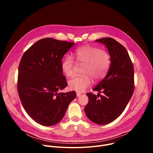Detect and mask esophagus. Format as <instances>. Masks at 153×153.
<instances>
[{
    "label": "esophagus",
    "instance_id": "1",
    "mask_svg": "<svg viewBox=\"0 0 153 153\" xmlns=\"http://www.w3.org/2000/svg\"><path fill=\"white\" fill-rule=\"evenodd\" d=\"M76 95H77V97H80V96H81V93H76Z\"/></svg>",
    "mask_w": 153,
    "mask_h": 153
}]
</instances>
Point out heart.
Masks as SVG:
<instances>
[{
	"label": "heart",
	"instance_id": "obj_1",
	"mask_svg": "<svg viewBox=\"0 0 153 153\" xmlns=\"http://www.w3.org/2000/svg\"><path fill=\"white\" fill-rule=\"evenodd\" d=\"M73 57L78 64L83 65L81 76H74L68 81V86L72 90L83 92L92 84L90 76L95 80L102 79L106 74L111 64L110 55L106 51L91 46L84 45L77 48ZM76 64L73 59L68 56L62 62V72L68 77L74 73Z\"/></svg>",
	"mask_w": 153,
	"mask_h": 153
}]
</instances>
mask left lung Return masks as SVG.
Instances as JSON below:
<instances>
[{
    "label": "left lung",
    "mask_w": 153,
    "mask_h": 153,
    "mask_svg": "<svg viewBox=\"0 0 153 153\" xmlns=\"http://www.w3.org/2000/svg\"><path fill=\"white\" fill-rule=\"evenodd\" d=\"M96 42L106 45L111 65L106 77L93 88L103 94L87 93L89 102L85 107V112L93 122L106 125L120 116L133 96L134 67L126 48L116 40L103 37Z\"/></svg>",
    "instance_id": "1"
}]
</instances>
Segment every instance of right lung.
Wrapping results in <instances>:
<instances>
[{
	"label": "right lung",
	"mask_w": 153,
	"mask_h": 153,
	"mask_svg": "<svg viewBox=\"0 0 153 153\" xmlns=\"http://www.w3.org/2000/svg\"><path fill=\"white\" fill-rule=\"evenodd\" d=\"M74 42L44 38L23 54L18 71L17 91L25 110L36 122L52 126L63 117L76 91L58 93L68 85L61 68L63 56Z\"/></svg>",
	"instance_id": "right-lung-1"
}]
</instances>
